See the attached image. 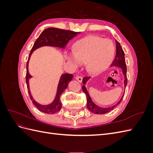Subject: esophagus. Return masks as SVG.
Instances as JSON below:
<instances>
[{"label":"esophagus","instance_id":"esophagus-1","mask_svg":"<svg viewBox=\"0 0 153 153\" xmlns=\"http://www.w3.org/2000/svg\"><path fill=\"white\" fill-rule=\"evenodd\" d=\"M75 79H76L78 82H79L80 83H81V82H82V78L81 76H75Z\"/></svg>","mask_w":153,"mask_h":153}]
</instances>
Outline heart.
Masks as SVG:
<instances>
[{
	"label": "heart",
	"mask_w": 153,
	"mask_h": 153,
	"mask_svg": "<svg viewBox=\"0 0 153 153\" xmlns=\"http://www.w3.org/2000/svg\"><path fill=\"white\" fill-rule=\"evenodd\" d=\"M115 46L109 39L89 36L78 41L72 52L65 53V58L73 68L85 63L87 71L96 75L105 71L112 63Z\"/></svg>",
	"instance_id": "1"
}]
</instances>
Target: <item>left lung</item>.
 Here are the masks:
<instances>
[{"mask_svg": "<svg viewBox=\"0 0 153 153\" xmlns=\"http://www.w3.org/2000/svg\"><path fill=\"white\" fill-rule=\"evenodd\" d=\"M116 42V55H115V57L114 61H113L112 66H117L119 68H121L122 71H123V73L124 76V87L126 88L127 83H128V80H127V76H126V62H125V59H124V51L123 50V48L121 47V45L117 41H115ZM90 78L89 77H84L82 80V83L84 85L82 86V90L84 92V93L86 95V98H87V107L88 108V110H90L91 112L94 113V114H106L109 112L110 111H111L112 110H113L114 108H115V106H117L121 101L123 100V98L124 95L122 96L121 99L118 102L115 104L114 106H110V107H108V108H102L100 107V106L96 105L93 101H92V99L91 98V97L89 94V92H88L86 87H85V85L86 84L87 81Z\"/></svg>", "mask_w": 153, "mask_h": 153, "instance_id": "1", "label": "left lung"}]
</instances>
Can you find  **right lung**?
<instances>
[{
    "label": "right lung",
    "instance_id": "add662e5",
    "mask_svg": "<svg viewBox=\"0 0 153 153\" xmlns=\"http://www.w3.org/2000/svg\"><path fill=\"white\" fill-rule=\"evenodd\" d=\"M80 32L50 27V28L45 29L42 32H41V34L38 37V38L35 41L33 47L32 48V50L29 55L28 61H27V73L25 79L30 98L32 101V103L35 105V106H36V108L39 110H40L41 112L46 114H52L58 112L59 111L61 110L62 108V104L61 101H60V97H61V95L62 94V92L65 91V89L67 88L68 83L72 80L73 75L72 74L69 73L62 74L61 78H60V81L57 87V92L56 96H55L53 102L48 105H40L38 103H37L33 99V98H32L29 89V80L32 77V76L29 73L28 66L29 61L31 55L35 50L41 47H43V46H50V47L64 48L65 46L68 44L69 40H71L73 38H74V37L76 36Z\"/></svg>",
    "mask_w": 153,
    "mask_h": 153
}]
</instances>
